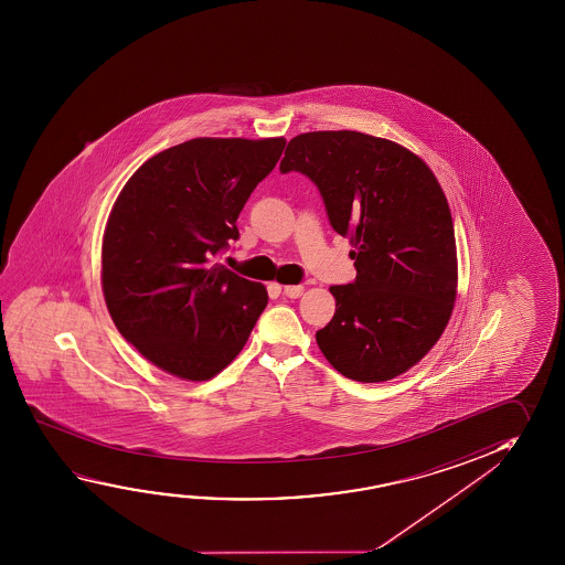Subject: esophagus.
Returning <instances> with one entry per match:
<instances>
[{
	"label": "esophagus",
	"instance_id": "obj_1",
	"mask_svg": "<svg viewBox=\"0 0 565 565\" xmlns=\"http://www.w3.org/2000/svg\"><path fill=\"white\" fill-rule=\"evenodd\" d=\"M284 296L289 299H297V297L303 296V286H286L284 287Z\"/></svg>",
	"mask_w": 565,
	"mask_h": 565
}]
</instances>
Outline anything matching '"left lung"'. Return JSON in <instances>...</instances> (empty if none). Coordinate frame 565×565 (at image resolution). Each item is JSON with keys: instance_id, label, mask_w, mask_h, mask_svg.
Masks as SVG:
<instances>
[{"instance_id": "8db88e82", "label": "left lung", "mask_w": 565, "mask_h": 565, "mask_svg": "<svg viewBox=\"0 0 565 565\" xmlns=\"http://www.w3.org/2000/svg\"><path fill=\"white\" fill-rule=\"evenodd\" d=\"M281 173L299 171L351 241L356 278L331 287V323L315 339L334 371L359 382L404 374L431 351L457 296L454 218L431 169L390 139L309 131L287 143Z\"/></svg>"}]
</instances>
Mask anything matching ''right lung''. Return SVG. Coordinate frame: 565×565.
<instances>
[{
    "mask_svg": "<svg viewBox=\"0 0 565 565\" xmlns=\"http://www.w3.org/2000/svg\"><path fill=\"white\" fill-rule=\"evenodd\" d=\"M286 139L196 138L148 159L118 194L103 242L111 321L161 371L209 380L248 341L268 291L214 259Z\"/></svg>",
    "mask_w": 565,
    "mask_h": 565,
    "instance_id": "obj_1",
    "label": "right lung"
}]
</instances>
